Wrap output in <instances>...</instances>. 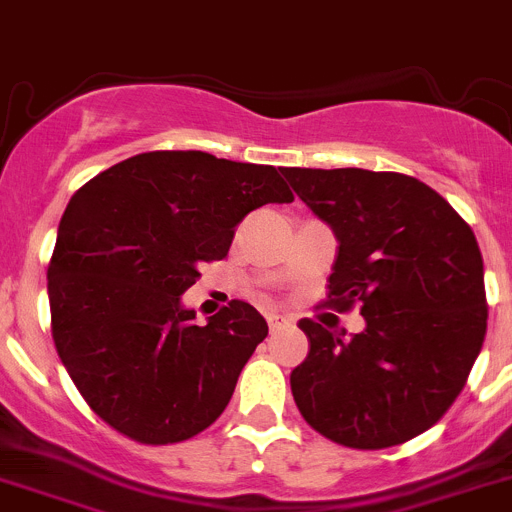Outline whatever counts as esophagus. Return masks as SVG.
Listing matches in <instances>:
<instances>
[{"instance_id": "obj_1", "label": "esophagus", "mask_w": 512, "mask_h": 512, "mask_svg": "<svg viewBox=\"0 0 512 512\" xmlns=\"http://www.w3.org/2000/svg\"><path fill=\"white\" fill-rule=\"evenodd\" d=\"M267 326H270V331H272V333L278 331V328L283 326V315H278V313H267Z\"/></svg>"}]
</instances>
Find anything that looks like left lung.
<instances>
[{
    "instance_id": "left-lung-1",
    "label": "left lung",
    "mask_w": 512,
    "mask_h": 512,
    "mask_svg": "<svg viewBox=\"0 0 512 512\" xmlns=\"http://www.w3.org/2000/svg\"><path fill=\"white\" fill-rule=\"evenodd\" d=\"M283 174L336 234L328 305L361 303L366 321L351 338L300 321L310 341L290 374L300 414L353 450H384L427 432L460 396L485 341V272L470 224L414 176Z\"/></svg>"
}]
</instances>
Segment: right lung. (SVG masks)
<instances>
[{
	"instance_id": "add662e5",
	"label": "right lung",
	"mask_w": 512,
	"mask_h": 512,
	"mask_svg": "<svg viewBox=\"0 0 512 512\" xmlns=\"http://www.w3.org/2000/svg\"><path fill=\"white\" fill-rule=\"evenodd\" d=\"M293 202L275 166L204 151H151L75 191L47 267L52 338L83 399L141 444L207 429L267 323L250 303L197 326L181 295L222 260L234 227L262 204Z\"/></svg>"
}]
</instances>
